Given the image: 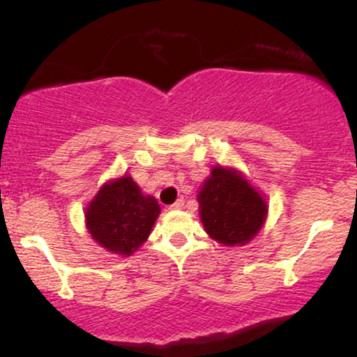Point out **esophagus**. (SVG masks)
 I'll list each match as a JSON object with an SVG mask.
<instances>
[{"label":"esophagus","instance_id":"34e87169","mask_svg":"<svg viewBox=\"0 0 357 357\" xmlns=\"http://www.w3.org/2000/svg\"><path fill=\"white\" fill-rule=\"evenodd\" d=\"M183 199L182 198H180V199H177V202H175L174 204H170V206H169V209H170V211H177V209H182L183 208Z\"/></svg>","mask_w":357,"mask_h":357}]
</instances>
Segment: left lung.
Masks as SVG:
<instances>
[{"mask_svg": "<svg viewBox=\"0 0 357 357\" xmlns=\"http://www.w3.org/2000/svg\"><path fill=\"white\" fill-rule=\"evenodd\" d=\"M199 218L209 237L222 245H245L260 232L268 208L265 199L241 172L211 170L198 193Z\"/></svg>", "mask_w": 357, "mask_h": 357, "instance_id": "1", "label": "left lung"}]
</instances>
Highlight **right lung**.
Instances as JSON below:
<instances>
[{
  "instance_id": "1",
  "label": "right lung",
  "mask_w": 357,
  "mask_h": 357,
  "mask_svg": "<svg viewBox=\"0 0 357 357\" xmlns=\"http://www.w3.org/2000/svg\"><path fill=\"white\" fill-rule=\"evenodd\" d=\"M160 213L130 175L107 182L86 208V227L107 252L130 257L149 237Z\"/></svg>"
}]
</instances>
